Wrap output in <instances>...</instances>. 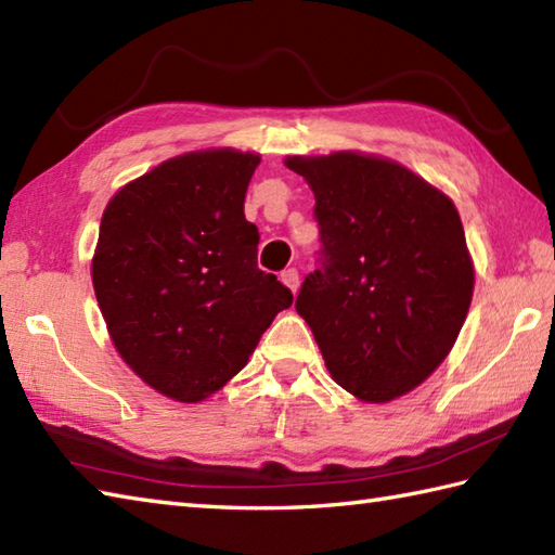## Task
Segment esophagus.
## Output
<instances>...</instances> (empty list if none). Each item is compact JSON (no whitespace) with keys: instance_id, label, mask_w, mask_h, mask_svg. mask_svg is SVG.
Listing matches in <instances>:
<instances>
[{"instance_id":"obj_1","label":"esophagus","mask_w":555,"mask_h":555,"mask_svg":"<svg viewBox=\"0 0 555 555\" xmlns=\"http://www.w3.org/2000/svg\"><path fill=\"white\" fill-rule=\"evenodd\" d=\"M281 281H284V284H286L293 293H298V288H300V274H298L296 267L286 269L284 274H281Z\"/></svg>"}]
</instances>
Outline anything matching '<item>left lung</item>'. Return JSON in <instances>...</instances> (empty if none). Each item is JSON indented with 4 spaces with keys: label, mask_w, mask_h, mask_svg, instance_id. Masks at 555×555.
Listing matches in <instances>:
<instances>
[{
    "label": "left lung",
    "mask_w": 555,
    "mask_h": 555,
    "mask_svg": "<svg viewBox=\"0 0 555 555\" xmlns=\"http://www.w3.org/2000/svg\"><path fill=\"white\" fill-rule=\"evenodd\" d=\"M314 193L322 247L296 310L326 370L367 403L420 386L451 352L475 288L455 205L391 159L288 157Z\"/></svg>",
    "instance_id": "8db88e82"
}]
</instances>
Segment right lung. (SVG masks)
<instances>
[{
	"mask_svg": "<svg viewBox=\"0 0 555 555\" xmlns=\"http://www.w3.org/2000/svg\"><path fill=\"white\" fill-rule=\"evenodd\" d=\"M259 155L205 150L116 193L92 286L119 356L155 391L205 400L238 374L293 293L257 267L243 203Z\"/></svg>",
	"mask_w": 555,
	"mask_h": 555,
	"instance_id": "right-lung-1",
	"label": "right lung"
}]
</instances>
